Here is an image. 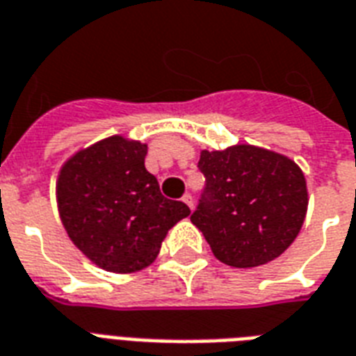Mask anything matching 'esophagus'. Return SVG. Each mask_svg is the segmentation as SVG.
I'll list each match as a JSON object with an SVG mask.
<instances>
[{
  "instance_id": "1",
  "label": "esophagus",
  "mask_w": 356,
  "mask_h": 356,
  "mask_svg": "<svg viewBox=\"0 0 356 356\" xmlns=\"http://www.w3.org/2000/svg\"><path fill=\"white\" fill-rule=\"evenodd\" d=\"M181 200H184V202H186L187 206H189V208L193 209V204H195V200H193V195H191V193H186V195L181 197Z\"/></svg>"
}]
</instances>
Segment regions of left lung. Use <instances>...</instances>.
<instances>
[{
  "instance_id": "1",
  "label": "left lung",
  "mask_w": 356,
  "mask_h": 356,
  "mask_svg": "<svg viewBox=\"0 0 356 356\" xmlns=\"http://www.w3.org/2000/svg\"><path fill=\"white\" fill-rule=\"evenodd\" d=\"M198 169L206 178L191 222L204 234L217 260L256 267L288 249L307 216L302 170L286 156L238 145L202 150Z\"/></svg>"
}]
</instances>
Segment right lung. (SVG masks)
I'll use <instances>...</instances> for the list:
<instances>
[{
    "mask_svg": "<svg viewBox=\"0 0 356 356\" xmlns=\"http://www.w3.org/2000/svg\"><path fill=\"white\" fill-rule=\"evenodd\" d=\"M145 158L147 145L113 135L60 169V221L74 245L106 271L150 266L167 232L191 213L184 202L161 195Z\"/></svg>",
    "mask_w": 356,
    "mask_h": 356,
    "instance_id": "add662e5",
    "label": "right lung"
}]
</instances>
